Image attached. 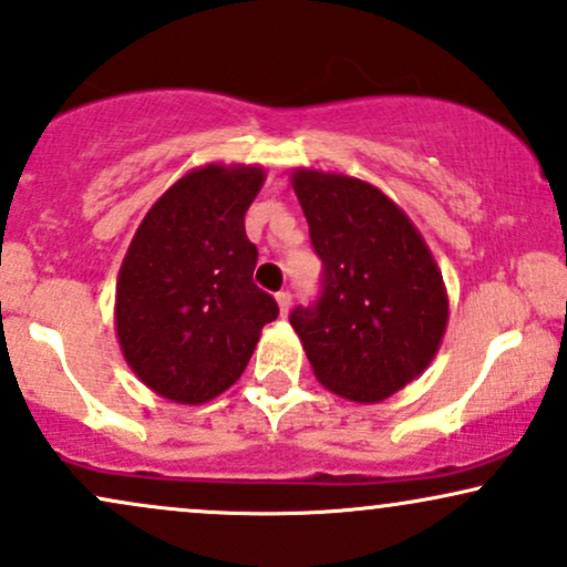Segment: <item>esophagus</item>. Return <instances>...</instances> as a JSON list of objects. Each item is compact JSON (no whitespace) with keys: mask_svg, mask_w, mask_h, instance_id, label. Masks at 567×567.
<instances>
[{"mask_svg":"<svg viewBox=\"0 0 567 567\" xmlns=\"http://www.w3.org/2000/svg\"><path fill=\"white\" fill-rule=\"evenodd\" d=\"M277 303H279V313H282V317H288L290 303H292V292L290 290H279L277 292Z\"/></svg>","mask_w":567,"mask_h":567,"instance_id":"34e87169","label":"esophagus"}]
</instances>
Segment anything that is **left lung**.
I'll use <instances>...</instances> for the list:
<instances>
[{"instance_id": "1", "label": "left lung", "mask_w": 567, "mask_h": 567, "mask_svg": "<svg viewBox=\"0 0 567 567\" xmlns=\"http://www.w3.org/2000/svg\"><path fill=\"white\" fill-rule=\"evenodd\" d=\"M292 189L322 261L317 301L290 311L324 388L374 404L412 383L449 319L443 279L404 210L372 184L306 172Z\"/></svg>"}]
</instances>
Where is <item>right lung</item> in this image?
Instances as JSON below:
<instances>
[{"mask_svg":"<svg viewBox=\"0 0 567 567\" xmlns=\"http://www.w3.org/2000/svg\"><path fill=\"white\" fill-rule=\"evenodd\" d=\"M258 166H206L147 210L115 288V330L128 367L176 404H203L240 378L279 306L254 282L245 210Z\"/></svg>","mask_w":567,"mask_h":567,"instance_id":"right-lung-1","label":"right lung"}]
</instances>
